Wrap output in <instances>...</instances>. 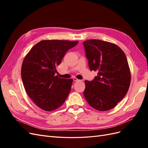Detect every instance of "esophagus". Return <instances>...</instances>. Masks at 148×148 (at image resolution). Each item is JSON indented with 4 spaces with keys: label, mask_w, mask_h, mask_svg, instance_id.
Listing matches in <instances>:
<instances>
[{
    "label": "esophagus",
    "mask_w": 148,
    "mask_h": 148,
    "mask_svg": "<svg viewBox=\"0 0 148 148\" xmlns=\"http://www.w3.org/2000/svg\"><path fill=\"white\" fill-rule=\"evenodd\" d=\"M73 79L74 82H80V81H81V80H79V79H77V78H75V77H74V78H73Z\"/></svg>",
    "instance_id": "esophagus-1"
}]
</instances>
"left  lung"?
<instances>
[{
  "mask_svg": "<svg viewBox=\"0 0 148 148\" xmlns=\"http://www.w3.org/2000/svg\"><path fill=\"white\" fill-rule=\"evenodd\" d=\"M91 71H97L92 81H86L84 96L94 109H113L126 95L131 73L123 51L113 43L99 39L83 42Z\"/></svg>",
  "mask_w": 148,
  "mask_h": 148,
  "instance_id": "left-lung-1",
  "label": "left lung"
}]
</instances>
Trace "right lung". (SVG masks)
<instances>
[{"instance_id":"1","label":"right lung","mask_w":148,"mask_h":148,"mask_svg":"<svg viewBox=\"0 0 148 148\" xmlns=\"http://www.w3.org/2000/svg\"><path fill=\"white\" fill-rule=\"evenodd\" d=\"M78 41L43 40L31 48L21 66V78L28 96L41 109L52 111L64 104L73 79L59 77L57 66Z\"/></svg>"}]
</instances>
